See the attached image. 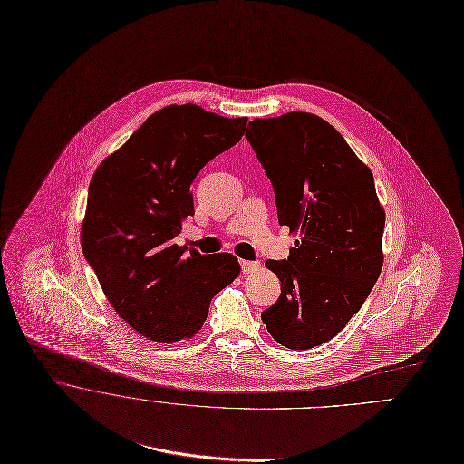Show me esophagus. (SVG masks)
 Returning a JSON list of instances; mask_svg holds the SVG:
<instances>
[{"label":"esophagus","instance_id":"1","mask_svg":"<svg viewBox=\"0 0 464 464\" xmlns=\"http://www.w3.org/2000/svg\"><path fill=\"white\" fill-rule=\"evenodd\" d=\"M260 271V264L258 262H242V273L244 275H253Z\"/></svg>","mask_w":464,"mask_h":464}]
</instances>
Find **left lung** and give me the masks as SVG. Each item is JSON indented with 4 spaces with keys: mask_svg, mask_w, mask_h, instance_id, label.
<instances>
[{
    "mask_svg": "<svg viewBox=\"0 0 464 464\" xmlns=\"http://www.w3.org/2000/svg\"><path fill=\"white\" fill-rule=\"evenodd\" d=\"M246 136L275 186L279 226L299 237L288 260L266 262L281 295L262 321L288 350L321 346L361 310L383 266L372 172L312 112L255 118Z\"/></svg>",
    "mask_w": 464,
    "mask_h": 464,
    "instance_id": "8db88e82",
    "label": "left lung"
}]
</instances>
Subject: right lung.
I'll use <instances>...</instances> for the list:
<instances>
[{"label": "right lung", "instance_id": "add662e5", "mask_svg": "<svg viewBox=\"0 0 464 464\" xmlns=\"http://www.w3.org/2000/svg\"><path fill=\"white\" fill-rule=\"evenodd\" d=\"M247 118L167 105L94 170L81 229L84 256L116 314L156 343L191 339L217 292L240 276L229 253L176 244L193 215L189 186L240 141Z\"/></svg>", "mask_w": 464, "mask_h": 464}]
</instances>
